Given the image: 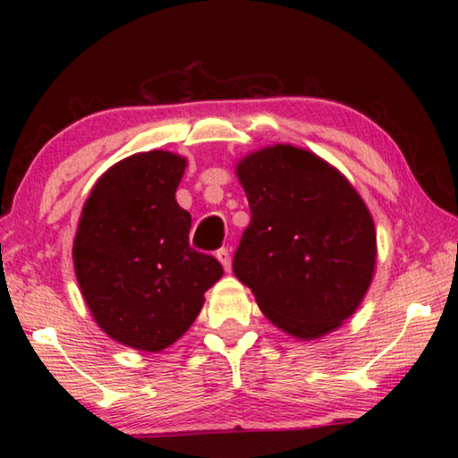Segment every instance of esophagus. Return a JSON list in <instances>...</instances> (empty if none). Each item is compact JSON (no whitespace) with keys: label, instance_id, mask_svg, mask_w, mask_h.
Returning <instances> with one entry per match:
<instances>
[{"label":"esophagus","instance_id":"34e87169","mask_svg":"<svg viewBox=\"0 0 458 458\" xmlns=\"http://www.w3.org/2000/svg\"><path fill=\"white\" fill-rule=\"evenodd\" d=\"M216 257H218V260L222 262L224 270H226V273H230V268H232V260H230V250H228V248H220V250L216 252Z\"/></svg>","mask_w":458,"mask_h":458}]
</instances>
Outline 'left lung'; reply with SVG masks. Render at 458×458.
<instances>
[{
	"mask_svg": "<svg viewBox=\"0 0 458 458\" xmlns=\"http://www.w3.org/2000/svg\"><path fill=\"white\" fill-rule=\"evenodd\" d=\"M236 175L250 224L232 270L270 323L317 339L355 313L376 267V230L353 185L293 145L246 155Z\"/></svg>",
	"mask_w": 458,
	"mask_h": 458,
	"instance_id": "obj_1",
	"label": "left lung"
}]
</instances>
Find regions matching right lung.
<instances>
[{"instance_id":"1","label":"right lung","mask_w":458,"mask_h":458,"mask_svg":"<svg viewBox=\"0 0 458 458\" xmlns=\"http://www.w3.org/2000/svg\"><path fill=\"white\" fill-rule=\"evenodd\" d=\"M188 161L147 151L114 164L92 188L76 230V281L108 337L161 352L191 327L224 275L190 246L191 216L175 201Z\"/></svg>"}]
</instances>
